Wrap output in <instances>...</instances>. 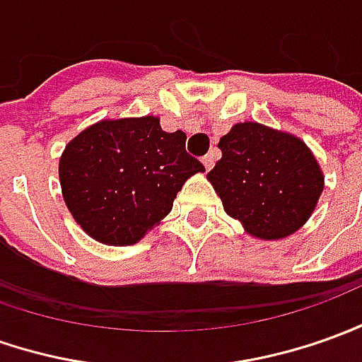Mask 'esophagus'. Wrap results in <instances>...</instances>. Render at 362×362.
<instances>
[{"label": "esophagus", "instance_id": "34e87169", "mask_svg": "<svg viewBox=\"0 0 362 362\" xmlns=\"http://www.w3.org/2000/svg\"><path fill=\"white\" fill-rule=\"evenodd\" d=\"M216 160H218V150H212V152H208V154L202 158V164H204V168H206V170H212Z\"/></svg>", "mask_w": 362, "mask_h": 362}]
</instances>
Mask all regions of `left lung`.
<instances>
[{"mask_svg": "<svg viewBox=\"0 0 362 362\" xmlns=\"http://www.w3.org/2000/svg\"><path fill=\"white\" fill-rule=\"evenodd\" d=\"M222 158L208 172L226 214L257 240H284L315 212L325 176L295 134L259 122H238L223 134Z\"/></svg>", "mask_w": 362, "mask_h": 362, "instance_id": "1", "label": "left lung"}]
</instances>
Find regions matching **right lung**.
Wrapping results in <instances>:
<instances>
[{
  "instance_id": "1",
  "label": "right lung",
  "mask_w": 362,
  "mask_h": 362,
  "mask_svg": "<svg viewBox=\"0 0 362 362\" xmlns=\"http://www.w3.org/2000/svg\"><path fill=\"white\" fill-rule=\"evenodd\" d=\"M198 172L204 166L186 152V134L162 130L158 117L98 120L69 142L59 160L69 212L105 245L140 242Z\"/></svg>"
}]
</instances>
